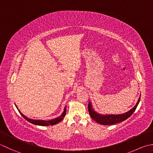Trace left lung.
I'll return each instance as SVG.
<instances>
[{"label": "left lung", "instance_id": "obj_1", "mask_svg": "<svg viewBox=\"0 0 153 153\" xmlns=\"http://www.w3.org/2000/svg\"><path fill=\"white\" fill-rule=\"evenodd\" d=\"M140 99H141V95L138 99V101L137 102L136 105L132 109H131L126 113L122 114H98L94 111L92 108V105L91 102H89L88 108L90 117L94 120L96 122L101 124L104 125V126H110V125H114L117 123H120L121 121H123L127 118L129 117L133 114V112L135 111L139 103Z\"/></svg>", "mask_w": 153, "mask_h": 153}]
</instances>
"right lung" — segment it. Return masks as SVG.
I'll return each mask as SVG.
<instances>
[{
  "mask_svg": "<svg viewBox=\"0 0 153 153\" xmlns=\"http://www.w3.org/2000/svg\"><path fill=\"white\" fill-rule=\"evenodd\" d=\"M15 105H16V108L18 109V111H19L20 114L22 115V116L25 120H27L28 122H30L31 123L36 125V126H54V125L57 124L58 123L60 122L61 121H62V120L63 119V117L65 116V114H66V106H65L63 114H62L60 116L56 117V118H55V119L48 120H48L47 121L46 120H33V119H31V118L26 117V116H24V115L19 110V109L18 108L16 105L15 104Z\"/></svg>",
  "mask_w": 153,
  "mask_h": 153,
  "instance_id": "obj_1",
  "label": "right lung"
}]
</instances>
